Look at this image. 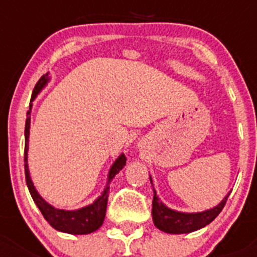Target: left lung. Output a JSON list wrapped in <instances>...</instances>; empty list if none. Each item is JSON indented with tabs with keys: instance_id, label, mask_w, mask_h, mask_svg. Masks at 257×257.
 <instances>
[{
	"instance_id": "1",
	"label": "left lung",
	"mask_w": 257,
	"mask_h": 257,
	"mask_svg": "<svg viewBox=\"0 0 257 257\" xmlns=\"http://www.w3.org/2000/svg\"><path fill=\"white\" fill-rule=\"evenodd\" d=\"M149 178L150 183L153 184L152 177ZM229 195L230 193H227V195L222 199L221 203L217 204L212 209L205 210V211L201 212H181L175 211V210L165 206L159 200L154 190L152 209L153 221H154V225L158 229L164 232H168V234H188V232L196 231V230L210 224L220 214V211H221L225 204H226Z\"/></svg>"
}]
</instances>
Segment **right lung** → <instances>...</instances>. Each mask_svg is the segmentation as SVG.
<instances>
[{"label": "right lung", "mask_w": 257, "mask_h": 257, "mask_svg": "<svg viewBox=\"0 0 257 257\" xmlns=\"http://www.w3.org/2000/svg\"><path fill=\"white\" fill-rule=\"evenodd\" d=\"M49 77L48 73L45 74L40 78L37 84L35 85V89L32 92V97H31V104L30 110L27 112V119H26V126H25V174H26V183H27L28 190H30L31 196H32L33 201L38 209L41 210L42 215L45 219L47 220L53 229L58 230V231L67 232V234H73V235H85L90 234V232L95 231L102 226L103 221H104L105 211H107V201H108V190L109 186L108 184L110 180L118 174L121 169L124 168L126 163V158L124 154H120L116 158L115 162L113 163L112 168L108 174V183L107 188L102 193V195L97 199L93 204L90 205L84 206L77 210H63V209H56L48 204L42 196L38 194L36 190L35 185H33L32 180L30 177V169H28V138H30V124H31V110H32V102L35 98L37 97L38 93L46 87L48 83Z\"/></svg>", "instance_id": "add662e5"}]
</instances>
